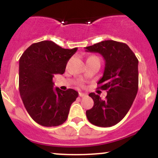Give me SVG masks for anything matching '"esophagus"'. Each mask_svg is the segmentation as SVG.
I'll list each match as a JSON object with an SVG mask.
<instances>
[{
  "mask_svg": "<svg viewBox=\"0 0 158 158\" xmlns=\"http://www.w3.org/2000/svg\"><path fill=\"white\" fill-rule=\"evenodd\" d=\"M79 97H86L87 94H84V93H81V92H79Z\"/></svg>",
  "mask_w": 158,
  "mask_h": 158,
  "instance_id": "esophagus-1",
  "label": "esophagus"
}]
</instances>
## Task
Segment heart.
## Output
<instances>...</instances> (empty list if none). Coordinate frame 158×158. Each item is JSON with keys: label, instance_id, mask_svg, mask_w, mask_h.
<instances>
[{"label": "heart", "instance_id": "obj_1", "mask_svg": "<svg viewBox=\"0 0 158 158\" xmlns=\"http://www.w3.org/2000/svg\"><path fill=\"white\" fill-rule=\"evenodd\" d=\"M90 57H97V56H90ZM98 58V57H97ZM81 85V86H82V83H80V84H79Z\"/></svg>", "mask_w": 158, "mask_h": 158}]
</instances>
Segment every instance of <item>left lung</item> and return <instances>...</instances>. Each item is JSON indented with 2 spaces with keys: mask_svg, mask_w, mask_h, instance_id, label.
Listing matches in <instances>:
<instances>
[{
  "mask_svg": "<svg viewBox=\"0 0 158 158\" xmlns=\"http://www.w3.org/2000/svg\"><path fill=\"white\" fill-rule=\"evenodd\" d=\"M87 52H98L106 60L103 77L98 88L107 91L106 99L90 93L94 106L86 110L94 126L110 127L124 118L138 90V59L126 44L108 40L86 47Z\"/></svg>",
  "mask_w": 158,
  "mask_h": 158,
  "instance_id": "left-lung-1",
  "label": "left lung"
}]
</instances>
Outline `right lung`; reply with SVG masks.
Wrapping results in <instances>:
<instances>
[{"instance_id":"right-lung-1","label":"right lung","mask_w":158,"mask_h":158,"mask_svg":"<svg viewBox=\"0 0 158 158\" xmlns=\"http://www.w3.org/2000/svg\"><path fill=\"white\" fill-rule=\"evenodd\" d=\"M77 48L64 49L52 41L30 45L19 59V92L25 108L35 122L46 127L66 121L71 104L79 96L73 89L53 88L52 77L63 74Z\"/></svg>"}]
</instances>
